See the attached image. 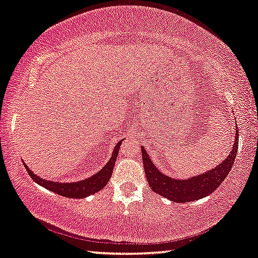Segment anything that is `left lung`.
<instances>
[{"mask_svg":"<svg viewBox=\"0 0 258 258\" xmlns=\"http://www.w3.org/2000/svg\"><path fill=\"white\" fill-rule=\"evenodd\" d=\"M239 146V131L235 132V141L230 155L218 164L215 169H211L206 173L194 175L188 179H173L170 175L163 174L154 163L151 162L146 149L141 147L142 161H144L145 173L151 189L158 195L171 200L175 203H185L196 201L210 195L219 187L233 166L235 161Z\"/></svg>","mask_w":258,"mask_h":258,"instance_id":"obj_1","label":"left lung"}]
</instances>
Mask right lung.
<instances>
[{
	"label": "right lung",
	"instance_id": "right-lung-1",
	"mask_svg": "<svg viewBox=\"0 0 258 258\" xmlns=\"http://www.w3.org/2000/svg\"><path fill=\"white\" fill-rule=\"evenodd\" d=\"M120 145H121V140L118 142L116 147H114L111 158L109 159V162L102 167L99 172L92 175V177L85 179V180L77 181V182H56V181L46 180V179L40 178L39 175H36L32 172L25 163H24V165H25V169L28 172V174H30V177L33 179L36 183H39L40 186L46 188V189L54 191V193L58 195H62L64 198L83 199V198H87V196L92 194L97 193V191H100L104 186H107L109 179L112 174V170H113L114 163H116L117 155H118V151H119Z\"/></svg>",
	"mask_w": 258,
	"mask_h": 258
}]
</instances>
